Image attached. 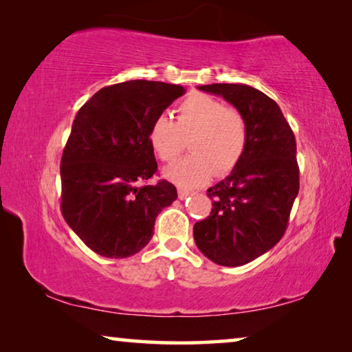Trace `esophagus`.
I'll return each instance as SVG.
<instances>
[{"instance_id": "esophagus-1", "label": "esophagus", "mask_w": 352, "mask_h": 352, "mask_svg": "<svg viewBox=\"0 0 352 352\" xmlns=\"http://www.w3.org/2000/svg\"><path fill=\"white\" fill-rule=\"evenodd\" d=\"M189 195V190L186 189H178V199L180 200H184Z\"/></svg>"}]
</instances>
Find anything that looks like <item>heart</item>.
Returning <instances> with one entry per match:
<instances>
[{
  "instance_id": "heart-1",
  "label": "heart",
  "mask_w": 352,
  "mask_h": 352,
  "mask_svg": "<svg viewBox=\"0 0 352 352\" xmlns=\"http://www.w3.org/2000/svg\"><path fill=\"white\" fill-rule=\"evenodd\" d=\"M192 153L166 168L168 180L197 188L214 174L223 175L241 162L248 142L247 122L239 111L226 109L206 94H192L177 107V119L160 115L148 127V144L162 162L170 163L186 147Z\"/></svg>"
}]
</instances>
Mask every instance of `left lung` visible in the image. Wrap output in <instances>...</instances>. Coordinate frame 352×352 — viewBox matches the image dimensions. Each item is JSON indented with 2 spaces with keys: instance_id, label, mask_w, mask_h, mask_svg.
I'll return each instance as SVG.
<instances>
[{
  "instance_id": "8db88e82",
  "label": "left lung",
  "mask_w": 352,
  "mask_h": 352,
  "mask_svg": "<svg viewBox=\"0 0 352 352\" xmlns=\"http://www.w3.org/2000/svg\"><path fill=\"white\" fill-rule=\"evenodd\" d=\"M222 96L247 122L248 142L228 177L208 189L211 214L194 225L195 245L225 267L248 264L281 239L300 189L296 142L279 105L245 83L197 87Z\"/></svg>"
}]
</instances>
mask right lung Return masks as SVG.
Returning <instances> with one entry per match:
<instances>
[{"label": "right lung", "mask_w": 352, "mask_h": 352, "mask_svg": "<svg viewBox=\"0 0 352 352\" xmlns=\"http://www.w3.org/2000/svg\"><path fill=\"white\" fill-rule=\"evenodd\" d=\"M182 85L129 80L99 90L77 111L60 162L62 214L88 248L122 259L144 248L155 219L177 199L157 172L148 127L184 94Z\"/></svg>", "instance_id": "add662e5"}]
</instances>
